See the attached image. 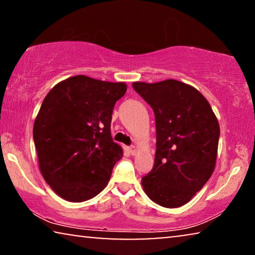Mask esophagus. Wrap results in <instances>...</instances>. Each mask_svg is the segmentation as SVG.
I'll use <instances>...</instances> for the list:
<instances>
[{"label": "esophagus", "instance_id": "1", "mask_svg": "<svg viewBox=\"0 0 255 255\" xmlns=\"http://www.w3.org/2000/svg\"><path fill=\"white\" fill-rule=\"evenodd\" d=\"M128 151H129V153H130V154H135L136 151H137V149H136L134 145H131V146L128 147Z\"/></svg>", "mask_w": 255, "mask_h": 255}]
</instances>
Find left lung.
I'll return each instance as SVG.
<instances>
[{
    "mask_svg": "<svg viewBox=\"0 0 255 255\" xmlns=\"http://www.w3.org/2000/svg\"><path fill=\"white\" fill-rule=\"evenodd\" d=\"M132 88L155 117L157 150L153 168L142 178L144 192L162 207L183 206L214 172L219 121L206 98L184 82H134Z\"/></svg>",
    "mask_w": 255,
    "mask_h": 255,
    "instance_id": "8db88e82",
    "label": "left lung"
}]
</instances>
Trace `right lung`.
Here are the masks:
<instances>
[{
    "instance_id": "add662e5",
    "label": "right lung",
    "mask_w": 255,
    "mask_h": 255,
    "mask_svg": "<svg viewBox=\"0 0 255 255\" xmlns=\"http://www.w3.org/2000/svg\"><path fill=\"white\" fill-rule=\"evenodd\" d=\"M126 91L125 82L75 75L45 96L33 138L40 172L63 199L81 203L108 185L124 154L112 139L111 120L115 104Z\"/></svg>"
}]
</instances>
